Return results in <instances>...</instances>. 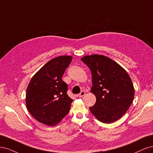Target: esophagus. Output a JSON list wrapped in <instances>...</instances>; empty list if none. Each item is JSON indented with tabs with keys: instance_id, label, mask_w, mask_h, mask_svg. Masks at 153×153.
<instances>
[{
	"instance_id": "obj_1",
	"label": "esophagus",
	"mask_w": 153,
	"mask_h": 153,
	"mask_svg": "<svg viewBox=\"0 0 153 153\" xmlns=\"http://www.w3.org/2000/svg\"><path fill=\"white\" fill-rule=\"evenodd\" d=\"M85 95V92L84 91H81V93H79V94L78 95V97H83Z\"/></svg>"
}]
</instances>
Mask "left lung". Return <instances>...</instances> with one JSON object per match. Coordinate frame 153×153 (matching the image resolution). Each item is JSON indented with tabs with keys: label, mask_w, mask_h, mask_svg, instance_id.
<instances>
[{
	"label": "left lung",
	"mask_w": 153,
	"mask_h": 153,
	"mask_svg": "<svg viewBox=\"0 0 153 153\" xmlns=\"http://www.w3.org/2000/svg\"><path fill=\"white\" fill-rule=\"evenodd\" d=\"M81 60L91 71V91L97 99L90 112L104 123L119 120L134 100L135 90L129 75L117 63L103 55H88Z\"/></svg>",
	"instance_id": "8db88e82"
}]
</instances>
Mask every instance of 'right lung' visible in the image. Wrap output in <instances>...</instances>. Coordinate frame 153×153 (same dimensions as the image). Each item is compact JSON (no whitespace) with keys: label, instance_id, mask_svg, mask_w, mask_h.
Returning <instances> with one entry per match:
<instances>
[{"label":"right lung","instance_id":"right-lung-1","mask_svg":"<svg viewBox=\"0 0 153 153\" xmlns=\"http://www.w3.org/2000/svg\"><path fill=\"white\" fill-rule=\"evenodd\" d=\"M71 56H60L46 63L29 82L26 93L28 111L44 125L55 126L71 109L73 100L62 78L72 61Z\"/></svg>","mask_w":153,"mask_h":153}]
</instances>
